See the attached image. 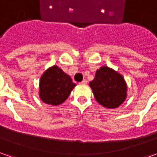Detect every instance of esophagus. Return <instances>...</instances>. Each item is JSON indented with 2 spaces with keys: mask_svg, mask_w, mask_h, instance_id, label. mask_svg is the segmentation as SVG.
Listing matches in <instances>:
<instances>
[{
  "mask_svg": "<svg viewBox=\"0 0 157 157\" xmlns=\"http://www.w3.org/2000/svg\"><path fill=\"white\" fill-rule=\"evenodd\" d=\"M86 83H87V81H86V80H83L82 82H80V84H81V85H86Z\"/></svg>",
  "mask_w": 157,
  "mask_h": 157,
  "instance_id": "esophagus-1",
  "label": "esophagus"
}]
</instances>
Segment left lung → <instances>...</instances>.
Returning a JSON list of instances; mask_svg holds the SVG:
<instances>
[{
    "instance_id": "8db88e82",
    "label": "left lung",
    "mask_w": 157,
    "mask_h": 157,
    "mask_svg": "<svg viewBox=\"0 0 157 157\" xmlns=\"http://www.w3.org/2000/svg\"><path fill=\"white\" fill-rule=\"evenodd\" d=\"M97 102L108 109H116L124 102L127 86L120 74L107 66L97 71L89 83Z\"/></svg>"
}]
</instances>
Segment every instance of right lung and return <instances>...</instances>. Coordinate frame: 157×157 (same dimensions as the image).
I'll return each instance as SVG.
<instances>
[{"instance_id": "add662e5", "label": "right lung", "mask_w": 157, "mask_h": 157, "mask_svg": "<svg viewBox=\"0 0 157 157\" xmlns=\"http://www.w3.org/2000/svg\"><path fill=\"white\" fill-rule=\"evenodd\" d=\"M75 86L71 78L58 66L54 65L42 75L39 82V97L45 103L59 105L68 98Z\"/></svg>"}]
</instances>
